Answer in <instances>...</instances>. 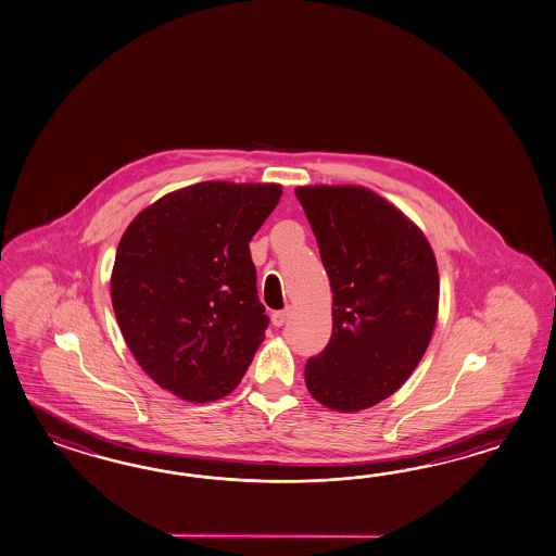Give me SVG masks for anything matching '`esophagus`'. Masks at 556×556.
<instances>
[{
  "label": "esophagus",
  "mask_w": 556,
  "mask_h": 556,
  "mask_svg": "<svg viewBox=\"0 0 556 556\" xmlns=\"http://www.w3.org/2000/svg\"><path fill=\"white\" fill-rule=\"evenodd\" d=\"M288 316H290V308H285V311L274 312V314H271V324H274V326H278V328H280V326H285L286 320H288Z\"/></svg>",
  "instance_id": "esophagus-1"
}]
</instances>
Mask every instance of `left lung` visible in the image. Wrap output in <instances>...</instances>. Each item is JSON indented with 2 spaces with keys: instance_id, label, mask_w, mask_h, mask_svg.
I'll list each match as a JSON object with an SVG mask.
<instances>
[{
  "instance_id": "8db88e82",
  "label": "left lung",
  "mask_w": 556,
  "mask_h": 556,
  "mask_svg": "<svg viewBox=\"0 0 556 556\" xmlns=\"http://www.w3.org/2000/svg\"><path fill=\"white\" fill-rule=\"evenodd\" d=\"M296 198L334 292L332 336L306 362V387L332 410H364L394 394L427 352L437 258L425 233L366 188L304 186Z\"/></svg>"
}]
</instances>
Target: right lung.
<instances>
[{
    "label": "right lung",
    "mask_w": 556,
    "mask_h": 556,
    "mask_svg": "<svg viewBox=\"0 0 556 556\" xmlns=\"http://www.w3.org/2000/svg\"><path fill=\"white\" fill-rule=\"evenodd\" d=\"M278 184L202 181L140 212L117 245L112 304L134 358L184 401L230 394L254 358L266 308L250 240Z\"/></svg>",
    "instance_id": "1"
}]
</instances>
